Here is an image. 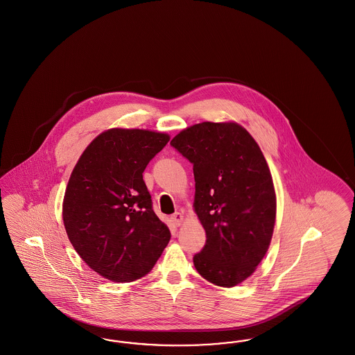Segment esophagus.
<instances>
[{
  "label": "esophagus",
  "instance_id": "1",
  "mask_svg": "<svg viewBox=\"0 0 355 355\" xmlns=\"http://www.w3.org/2000/svg\"><path fill=\"white\" fill-rule=\"evenodd\" d=\"M171 220H172V223H173L176 227H180V225H182V223H183V220H184V216H183V214L176 212V214H173V215H172Z\"/></svg>",
  "mask_w": 355,
  "mask_h": 355
}]
</instances>
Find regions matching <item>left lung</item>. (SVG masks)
<instances>
[{"instance_id":"8db88e82","label":"left lung","mask_w":355,"mask_h":355,"mask_svg":"<svg viewBox=\"0 0 355 355\" xmlns=\"http://www.w3.org/2000/svg\"><path fill=\"white\" fill-rule=\"evenodd\" d=\"M171 146L193 164V209L207 240L193 265L201 277L232 288L266 254L276 223L272 173L257 141L236 122H202Z\"/></svg>"}]
</instances>
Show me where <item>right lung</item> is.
<instances>
[{"label": "right lung", "instance_id": "right-lung-1", "mask_svg": "<svg viewBox=\"0 0 355 355\" xmlns=\"http://www.w3.org/2000/svg\"><path fill=\"white\" fill-rule=\"evenodd\" d=\"M168 140L151 130L110 128L86 147L70 175L62 202L67 237L79 257L112 282L146 276L170 241L143 182Z\"/></svg>", "mask_w": 355, "mask_h": 355}]
</instances>
